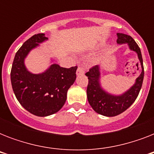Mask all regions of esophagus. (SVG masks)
<instances>
[{"label":"esophagus","instance_id":"1","mask_svg":"<svg viewBox=\"0 0 154 154\" xmlns=\"http://www.w3.org/2000/svg\"><path fill=\"white\" fill-rule=\"evenodd\" d=\"M77 76H80V75H83L85 73L84 68L82 67H78L77 69V72H76Z\"/></svg>","mask_w":154,"mask_h":154}]
</instances>
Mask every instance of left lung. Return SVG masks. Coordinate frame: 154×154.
<instances>
[{
	"mask_svg": "<svg viewBox=\"0 0 154 154\" xmlns=\"http://www.w3.org/2000/svg\"><path fill=\"white\" fill-rule=\"evenodd\" d=\"M117 43L118 45L126 44L129 50L137 53L140 61L141 72L135 80L134 84L122 94H111L102 87L101 82V65H96L85 73L89 85L87 87V98L93 109L99 114L105 117H115L121 114L135 101L142 86L144 78L143 60L141 49L135 41L130 36L124 33H117Z\"/></svg>",
	"mask_w": 154,
	"mask_h": 154,
	"instance_id": "left-lung-1",
	"label": "left lung"
}]
</instances>
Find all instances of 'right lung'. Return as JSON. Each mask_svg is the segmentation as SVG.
Returning <instances> with one entry per match:
<instances>
[{"label":"right lung","mask_w":154,"mask_h":154,"mask_svg":"<svg viewBox=\"0 0 154 154\" xmlns=\"http://www.w3.org/2000/svg\"><path fill=\"white\" fill-rule=\"evenodd\" d=\"M45 33L35 34L17 52L11 69V83L20 105L32 114L47 117L54 114L65 105L67 92L76 80L77 67H60L53 63L44 72L32 73L25 65L29 53L48 41Z\"/></svg>","instance_id":"right-lung-1"}]
</instances>
